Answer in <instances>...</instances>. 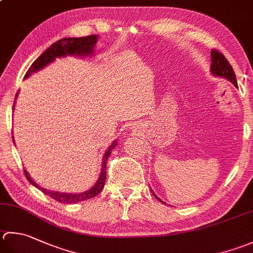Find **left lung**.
Wrapping results in <instances>:
<instances>
[{
	"label": "left lung",
	"mask_w": 253,
	"mask_h": 253,
	"mask_svg": "<svg viewBox=\"0 0 253 253\" xmlns=\"http://www.w3.org/2000/svg\"><path fill=\"white\" fill-rule=\"evenodd\" d=\"M211 73L214 77H219V78H224L227 79V80L230 81L236 87H238V84H237V79H236V74L232 70V67L230 66V63L228 62V60L225 58L224 54L221 52L217 51V50H211ZM152 192L153 196H156V199L159 200L160 202L163 203V201H161L159 197H158L155 192ZM166 204V203H165Z\"/></svg>",
	"instance_id": "8db88e82"
}]
</instances>
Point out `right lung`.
Wrapping results in <instances>:
<instances>
[{
    "label": "right lung",
    "instance_id": "right-lung-1",
    "mask_svg": "<svg viewBox=\"0 0 253 253\" xmlns=\"http://www.w3.org/2000/svg\"><path fill=\"white\" fill-rule=\"evenodd\" d=\"M98 41V37L96 35H92V36H87V37H78V38H62L60 41L52 43L50 47L47 48L41 56H39L36 60L33 62L31 68L28 69V71L25 74L24 79H27L28 77H31L33 73L38 72L39 70H42L44 67H47L48 64H50L56 60L57 58H64L67 56H74V57H79V58H84V57H92L94 53V47H95V43ZM18 96V92L16 94V97ZM16 100V98H15ZM13 110L15 108V102L13 105ZM13 141L14 140V136H13ZM117 145V140H114L112 142V145L107 148V150L105 151L103 156V160H102V169L100 176H98L97 181L95 182L90 190H87L85 192L82 193H66V192H58V191H51V190H47L44 187L39 186L36 182H35L31 176H29L28 172L26 170H24L25 175H26L28 182L31 183L32 185L35 187H37L38 190H41L43 194L48 195L51 199L56 200L57 202L64 203V204H76V203L79 202H83L86 200H90L92 197L96 196L98 193H100L104 184H105V180H106V162L108 157H110L112 150L115 148Z\"/></svg>",
    "mask_w": 253,
    "mask_h": 253
}]
</instances>
